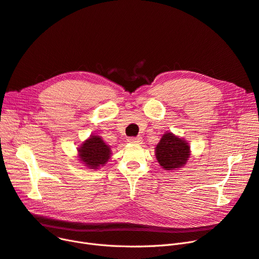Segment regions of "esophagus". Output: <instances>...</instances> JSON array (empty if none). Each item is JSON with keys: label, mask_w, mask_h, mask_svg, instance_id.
Returning a JSON list of instances; mask_svg holds the SVG:
<instances>
[{"label": "esophagus", "mask_w": 259, "mask_h": 259, "mask_svg": "<svg viewBox=\"0 0 259 259\" xmlns=\"http://www.w3.org/2000/svg\"><path fill=\"white\" fill-rule=\"evenodd\" d=\"M129 143H133V144H139V143L142 142V138L141 137H135V138H129L128 139Z\"/></svg>", "instance_id": "esophagus-1"}]
</instances>
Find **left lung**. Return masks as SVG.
<instances>
[{"label":"left lung","instance_id":"left-lung-1","mask_svg":"<svg viewBox=\"0 0 259 259\" xmlns=\"http://www.w3.org/2000/svg\"><path fill=\"white\" fill-rule=\"evenodd\" d=\"M190 156V147L184 140L173 133H165L156 147V157L160 165L170 170L184 166Z\"/></svg>","mask_w":259,"mask_h":259}]
</instances>
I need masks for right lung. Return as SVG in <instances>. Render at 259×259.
<instances>
[{
	"label": "right lung",
	"mask_w": 259,
	"mask_h": 259,
	"mask_svg": "<svg viewBox=\"0 0 259 259\" xmlns=\"http://www.w3.org/2000/svg\"><path fill=\"white\" fill-rule=\"evenodd\" d=\"M111 156V148L98 137L92 136L79 148V158L90 168H98L107 163Z\"/></svg>",
	"instance_id": "right-lung-1"
}]
</instances>
